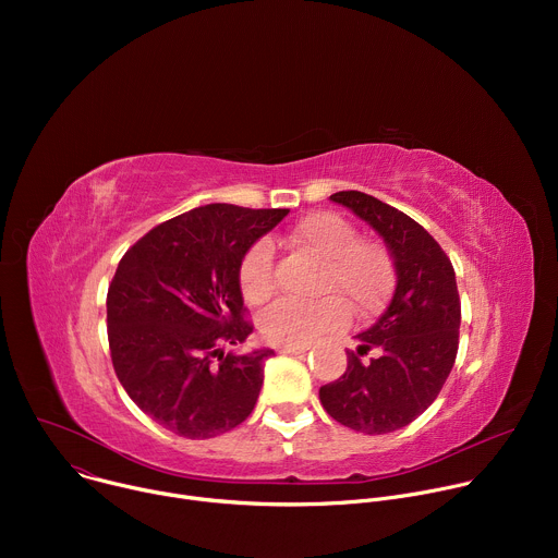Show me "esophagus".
I'll list each match as a JSON object with an SVG mask.
<instances>
[{
	"instance_id": "1",
	"label": "esophagus",
	"mask_w": 558,
	"mask_h": 558,
	"mask_svg": "<svg viewBox=\"0 0 558 558\" xmlns=\"http://www.w3.org/2000/svg\"><path fill=\"white\" fill-rule=\"evenodd\" d=\"M306 351L308 349H291V347H280L278 349V353H282V355H300V357L306 355Z\"/></svg>"
}]
</instances>
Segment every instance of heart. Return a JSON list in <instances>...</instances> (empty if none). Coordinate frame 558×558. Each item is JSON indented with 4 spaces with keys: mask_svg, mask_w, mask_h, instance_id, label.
I'll return each instance as SVG.
<instances>
[{
    "mask_svg": "<svg viewBox=\"0 0 558 558\" xmlns=\"http://www.w3.org/2000/svg\"><path fill=\"white\" fill-rule=\"evenodd\" d=\"M291 241L323 258L317 289L336 292L315 300L280 298L260 315L263 338L276 347L304 349L340 329L347 307L357 315L377 311L392 284L388 254L368 241H360L355 227L333 211H315L291 231ZM238 280L247 302H265L274 291V247L254 243L238 267Z\"/></svg>",
    "mask_w": 558,
    "mask_h": 558,
    "instance_id": "b5f03b06",
    "label": "heart"
}]
</instances>
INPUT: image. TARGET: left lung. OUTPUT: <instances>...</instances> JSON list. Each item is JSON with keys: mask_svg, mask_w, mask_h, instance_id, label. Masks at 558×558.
Here are the masks:
<instances>
[{"mask_svg": "<svg viewBox=\"0 0 558 558\" xmlns=\"http://www.w3.org/2000/svg\"><path fill=\"white\" fill-rule=\"evenodd\" d=\"M333 203L373 227L395 265V289L377 323L357 333L347 371L320 388L325 411L364 435L400 430L435 400L452 371L461 302L454 269L435 238L411 216L364 192H336ZM376 357L362 361L368 351Z\"/></svg>", "mask_w": 558, "mask_h": 558, "instance_id": "obj_1", "label": "left lung"}]
</instances>
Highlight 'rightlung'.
<instances>
[{"label":"right lung","instance_id":"right-lung-1","mask_svg":"<svg viewBox=\"0 0 558 558\" xmlns=\"http://www.w3.org/2000/svg\"><path fill=\"white\" fill-rule=\"evenodd\" d=\"M289 209L211 203L156 225L121 258L108 289V340L119 381L156 424L209 439L256 407L271 349L243 344L238 267Z\"/></svg>","mask_w":558,"mask_h":558}]
</instances>
